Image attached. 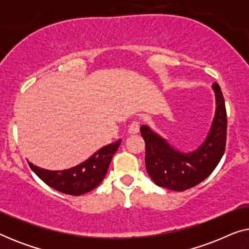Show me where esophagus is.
I'll list each match as a JSON object with an SVG mask.
<instances>
[{
  "mask_svg": "<svg viewBox=\"0 0 249 249\" xmlns=\"http://www.w3.org/2000/svg\"><path fill=\"white\" fill-rule=\"evenodd\" d=\"M128 132L130 135H136L139 132V122L138 121H132L130 125L128 128Z\"/></svg>",
  "mask_w": 249,
  "mask_h": 249,
  "instance_id": "esophagus-1",
  "label": "esophagus"
}]
</instances>
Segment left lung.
<instances>
[{
	"instance_id": "1",
	"label": "left lung",
	"mask_w": 249,
	"mask_h": 249,
	"mask_svg": "<svg viewBox=\"0 0 249 249\" xmlns=\"http://www.w3.org/2000/svg\"><path fill=\"white\" fill-rule=\"evenodd\" d=\"M212 88L215 114L205 141L194 152H179L147 125L141 127L146 146V170L155 185L183 192L205 180L219 164L226 149L227 111L220 86L214 83Z\"/></svg>"
}]
</instances>
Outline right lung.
<instances>
[{"mask_svg":"<svg viewBox=\"0 0 249 249\" xmlns=\"http://www.w3.org/2000/svg\"><path fill=\"white\" fill-rule=\"evenodd\" d=\"M120 144L121 139H119L98 149L89 159L80 164L61 171L42 169L30 162H28V164L46 185L57 192L72 196H80L96 188L103 181L111 160Z\"/></svg>","mask_w":249,"mask_h":249,"instance_id":"add662e5","label":"right lung"}]
</instances>
